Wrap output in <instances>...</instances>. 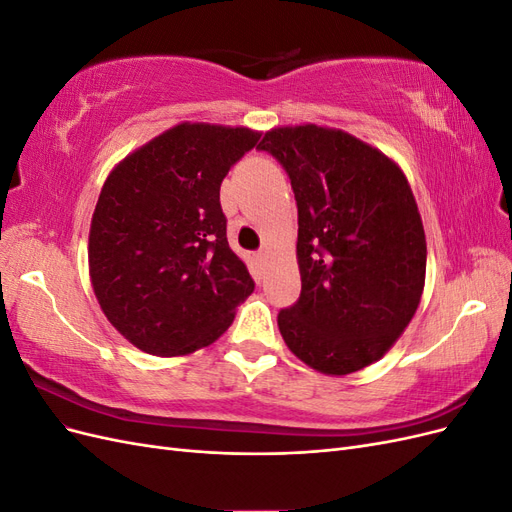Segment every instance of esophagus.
<instances>
[{"mask_svg":"<svg viewBox=\"0 0 512 512\" xmlns=\"http://www.w3.org/2000/svg\"><path fill=\"white\" fill-rule=\"evenodd\" d=\"M265 258H267L265 250H260V252H256V260H260V262H262V260H265Z\"/></svg>","mask_w":512,"mask_h":512,"instance_id":"34e87169","label":"esophagus"}]
</instances>
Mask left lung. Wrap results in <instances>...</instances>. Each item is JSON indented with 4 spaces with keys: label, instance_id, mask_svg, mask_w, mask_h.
<instances>
[{
    "label": "left lung",
    "instance_id": "obj_1",
    "mask_svg": "<svg viewBox=\"0 0 512 512\" xmlns=\"http://www.w3.org/2000/svg\"><path fill=\"white\" fill-rule=\"evenodd\" d=\"M258 149L286 170L299 211L301 294L277 327L316 371H359L397 342L421 303L427 245L408 179L342 130L275 128Z\"/></svg>",
    "mask_w": 512,
    "mask_h": 512
}]
</instances>
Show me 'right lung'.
<instances>
[{
	"instance_id": "1",
	"label": "right lung",
	"mask_w": 512,
	"mask_h": 512,
	"mask_svg": "<svg viewBox=\"0 0 512 512\" xmlns=\"http://www.w3.org/2000/svg\"><path fill=\"white\" fill-rule=\"evenodd\" d=\"M260 134L181 123L119 162L89 230V275L108 322L147 354L215 342L254 292L230 250L220 185Z\"/></svg>"
}]
</instances>
